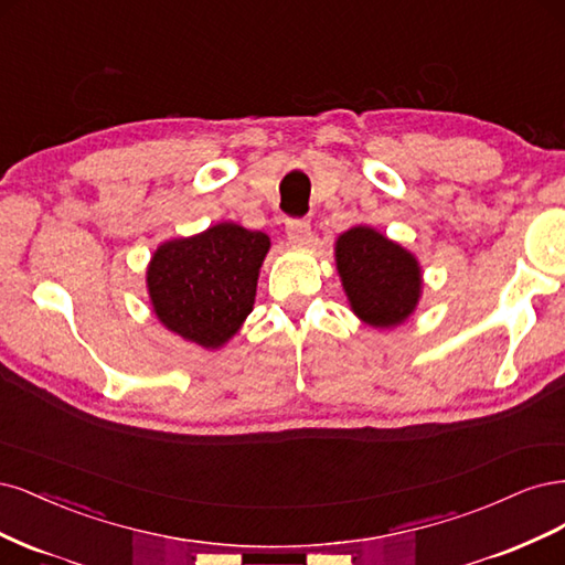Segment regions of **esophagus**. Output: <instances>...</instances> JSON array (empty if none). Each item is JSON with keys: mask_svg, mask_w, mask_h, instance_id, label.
Listing matches in <instances>:
<instances>
[{"mask_svg": "<svg viewBox=\"0 0 565 565\" xmlns=\"http://www.w3.org/2000/svg\"><path fill=\"white\" fill-rule=\"evenodd\" d=\"M286 234L288 242L294 246H307L312 242V225H309V217H288Z\"/></svg>", "mask_w": 565, "mask_h": 565, "instance_id": "1", "label": "esophagus"}]
</instances>
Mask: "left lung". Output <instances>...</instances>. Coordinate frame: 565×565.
I'll return each mask as SVG.
<instances>
[{"mask_svg":"<svg viewBox=\"0 0 565 565\" xmlns=\"http://www.w3.org/2000/svg\"><path fill=\"white\" fill-rule=\"evenodd\" d=\"M338 271L354 315L375 329L402 323L420 298V267L406 248L371 227H352L335 244Z\"/></svg>","mask_w":565,"mask_h":565,"instance_id":"left-lung-1","label":"left lung"}]
</instances>
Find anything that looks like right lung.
Listing matches in <instances>:
<instances>
[{"instance_id":"right-lung-1","label":"right lung","mask_w":565,"mask_h":565,"mask_svg":"<svg viewBox=\"0 0 565 565\" xmlns=\"http://www.w3.org/2000/svg\"><path fill=\"white\" fill-rule=\"evenodd\" d=\"M267 250L265 232L234 223L159 246L148 269L154 315L185 340L221 348L250 315Z\"/></svg>"}]
</instances>
